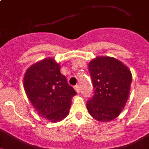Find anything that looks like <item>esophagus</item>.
Segmentation results:
<instances>
[{
	"mask_svg": "<svg viewBox=\"0 0 149 149\" xmlns=\"http://www.w3.org/2000/svg\"><path fill=\"white\" fill-rule=\"evenodd\" d=\"M74 88H75V90L77 91V93H79V86H76L74 87Z\"/></svg>",
	"mask_w": 149,
	"mask_h": 149,
	"instance_id": "obj_1",
	"label": "esophagus"
}]
</instances>
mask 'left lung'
Returning a JSON list of instances; mask_svg holds the SVG:
<instances>
[{"label":"left lung","mask_w":149,"mask_h":149,"mask_svg":"<svg viewBox=\"0 0 149 149\" xmlns=\"http://www.w3.org/2000/svg\"><path fill=\"white\" fill-rule=\"evenodd\" d=\"M95 94L87 102L89 114L99 122L117 118L124 108L130 92L132 73L119 60L98 56L88 63Z\"/></svg>","instance_id":"8db88e82"}]
</instances>
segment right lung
<instances>
[{
    "mask_svg": "<svg viewBox=\"0 0 149 149\" xmlns=\"http://www.w3.org/2000/svg\"><path fill=\"white\" fill-rule=\"evenodd\" d=\"M23 87L37 113L51 123L63 120L70 113L77 92L61 74V65L47 57L30 66L23 77Z\"/></svg>",
    "mask_w": 149,
    "mask_h": 149,
    "instance_id": "1",
    "label": "right lung"
}]
</instances>
